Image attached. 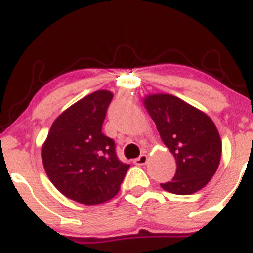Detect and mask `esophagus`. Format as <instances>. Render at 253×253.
<instances>
[{
	"mask_svg": "<svg viewBox=\"0 0 253 253\" xmlns=\"http://www.w3.org/2000/svg\"><path fill=\"white\" fill-rule=\"evenodd\" d=\"M147 162H148V157L145 154H141L137 159L133 160V163L136 165H144Z\"/></svg>",
	"mask_w": 253,
	"mask_h": 253,
	"instance_id": "esophagus-1",
	"label": "esophagus"
}]
</instances>
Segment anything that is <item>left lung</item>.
Instances as JSON below:
<instances>
[{
	"label": "left lung",
	"mask_w": 253,
	"mask_h": 253,
	"mask_svg": "<svg viewBox=\"0 0 253 253\" xmlns=\"http://www.w3.org/2000/svg\"><path fill=\"white\" fill-rule=\"evenodd\" d=\"M144 106L177 167L172 181L160 186L175 195L200 191L220 163L221 139L214 122L205 112L169 94L145 96Z\"/></svg>",
	"instance_id": "8db88e82"
}]
</instances>
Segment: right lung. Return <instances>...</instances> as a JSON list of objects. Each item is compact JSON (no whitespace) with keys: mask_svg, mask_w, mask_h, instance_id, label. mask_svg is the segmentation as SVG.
<instances>
[{"mask_svg":"<svg viewBox=\"0 0 253 253\" xmlns=\"http://www.w3.org/2000/svg\"><path fill=\"white\" fill-rule=\"evenodd\" d=\"M112 96L109 90H98L73 104L55 120L42 145V164L51 182L83 205L115 197L129 169L117 158L115 142L101 132Z\"/></svg>","mask_w":253,"mask_h":253,"instance_id":"right-lung-1","label":"right lung"}]
</instances>
